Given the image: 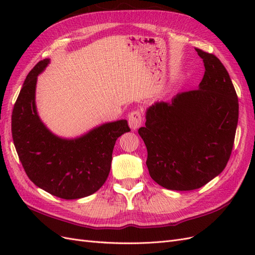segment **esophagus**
Segmentation results:
<instances>
[{
	"label": "esophagus",
	"instance_id": "esophagus-1",
	"mask_svg": "<svg viewBox=\"0 0 255 255\" xmlns=\"http://www.w3.org/2000/svg\"><path fill=\"white\" fill-rule=\"evenodd\" d=\"M142 123V114L139 110L133 111L128 115V126L130 128L137 129Z\"/></svg>",
	"mask_w": 255,
	"mask_h": 255
}]
</instances>
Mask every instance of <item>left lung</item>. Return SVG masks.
<instances>
[{
    "label": "left lung",
    "instance_id": "left-lung-1",
    "mask_svg": "<svg viewBox=\"0 0 255 255\" xmlns=\"http://www.w3.org/2000/svg\"><path fill=\"white\" fill-rule=\"evenodd\" d=\"M205 72L199 89L156 102L138 129L148 151L152 179L171 190L204 186L226 168L238 122V98L225 66L214 54L196 49Z\"/></svg>",
    "mask_w": 255,
    "mask_h": 255
}]
</instances>
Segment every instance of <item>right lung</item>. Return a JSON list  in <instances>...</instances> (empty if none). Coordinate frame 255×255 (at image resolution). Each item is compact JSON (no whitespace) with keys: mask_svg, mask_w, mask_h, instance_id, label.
<instances>
[{"mask_svg":"<svg viewBox=\"0 0 255 255\" xmlns=\"http://www.w3.org/2000/svg\"><path fill=\"white\" fill-rule=\"evenodd\" d=\"M50 63L40 60L27 74L14 103L11 134L19 159L36 186L66 200L95 194L111 171L116 140L129 132L127 120L105 123L75 139L52 134L36 111L37 76Z\"/></svg>","mask_w":255,"mask_h":255,"instance_id":"add662e5","label":"right lung"}]
</instances>
